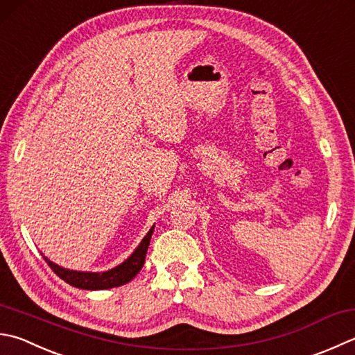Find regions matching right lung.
Instances as JSON below:
<instances>
[{
    "label": "right lung",
    "instance_id": "add662e5",
    "mask_svg": "<svg viewBox=\"0 0 355 355\" xmlns=\"http://www.w3.org/2000/svg\"><path fill=\"white\" fill-rule=\"evenodd\" d=\"M153 230H155V225L151 227L150 232L146 233V236L142 239V243L137 245V249L132 252V255L125 259L122 264L106 272H77V270H69L64 269V267H60L58 264L52 263L51 259L46 257L44 261L48 263L51 269L57 273V275L66 282L68 284L78 287V289H86V291H103V289H112V287L123 286L128 282H131L140 269L144 267L146 250H148L150 239L153 235Z\"/></svg>",
    "mask_w": 355,
    "mask_h": 355
}]
</instances>
